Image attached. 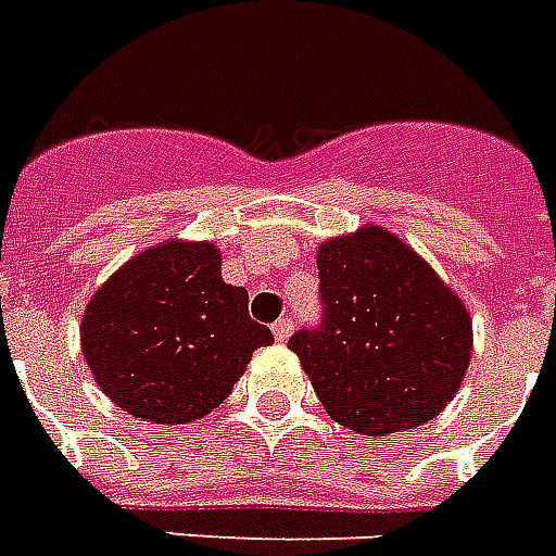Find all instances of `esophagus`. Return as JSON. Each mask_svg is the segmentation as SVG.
Returning a JSON list of instances; mask_svg holds the SVG:
<instances>
[{
    "mask_svg": "<svg viewBox=\"0 0 556 556\" xmlns=\"http://www.w3.org/2000/svg\"><path fill=\"white\" fill-rule=\"evenodd\" d=\"M291 331H294V320H291L288 314L274 323V338H277V343H286V340L291 338Z\"/></svg>",
    "mask_w": 556,
    "mask_h": 556,
    "instance_id": "1",
    "label": "esophagus"
}]
</instances>
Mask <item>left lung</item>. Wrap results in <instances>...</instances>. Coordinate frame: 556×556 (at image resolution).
Returning a JSON list of instances; mask_svg holds the SVG:
<instances>
[{
	"instance_id": "8db88e82",
	"label": "left lung",
	"mask_w": 556,
	"mask_h": 556,
	"mask_svg": "<svg viewBox=\"0 0 556 556\" xmlns=\"http://www.w3.org/2000/svg\"><path fill=\"white\" fill-rule=\"evenodd\" d=\"M323 326L288 349L331 421L389 435L432 421L456 397L473 355L465 300L380 225L317 248Z\"/></svg>"
}]
</instances>
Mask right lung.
<instances>
[{"instance_id": "right-lung-1", "label": "right lung", "mask_w": 556, "mask_h": 556, "mask_svg": "<svg viewBox=\"0 0 556 556\" xmlns=\"http://www.w3.org/2000/svg\"><path fill=\"white\" fill-rule=\"evenodd\" d=\"M270 329L251 320L248 291L222 279L213 242L167 239L124 262L91 294L80 349L100 392L150 424L213 413Z\"/></svg>"}]
</instances>
